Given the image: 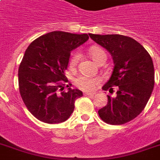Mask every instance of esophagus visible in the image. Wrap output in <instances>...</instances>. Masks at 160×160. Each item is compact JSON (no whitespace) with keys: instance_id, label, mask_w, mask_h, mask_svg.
<instances>
[{"instance_id":"esophagus-1","label":"esophagus","mask_w":160,"mask_h":160,"mask_svg":"<svg viewBox=\"0 0 160 160\" xmlns=\"http://www.w3.org/2000/svg\"><path fill=\"white\" fill-rule=\"evenodd\" d=\"M84 95H85V96H94V95H95V93L85 92L84 93Z\"/></svg>"}]
</instances>
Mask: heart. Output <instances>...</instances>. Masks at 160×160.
Masks as SVG:
<instances>
[{
  "instance_id": "b5f03b06",
  "label": "heart",
  "mask_w": 160,
  "mask_h": 160,
  "mask_svg": "<svg viewBox=\"0 0 160 160\" xmlns=\"http://www.w3.org/2000/svg\"><path fill=\"white\" fill-rule=\"evenodd\" d=\"M90 53L91 57L95 62H97L100 58L105 57L106 58V54L102 49L98 48V47H92L90 50ZM80 54L79 52H76L72 55V57L70 60V67H75L77 65L78 61L80 60ZM75 85L77 86L79 89L84 90V91H90L95 89V87L99 85L100 80L96 77H91L88 75H80L75 78Z\"/></svg>"
}]
</instances>
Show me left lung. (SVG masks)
<instances>
[{
  "label": "left lung",
  "mask_w": 160,
  "mask_h": 160,
  "mask_svg": "<svg viewBox=\"0 0 160 160\" xmlns=\"http://www.w3.org/2000/svg\"><path fill=\"white\" fill-rule=\"evenodd\" d=\"M90 38L112 55L114 66L103 90L112 93L108 103L98 114L109 124H123L136 118L146 106L154 86L153 60L144 46L129 36L122 35H95Z\"/></svg>",
  "instance_id": "1"
}]
</instances>
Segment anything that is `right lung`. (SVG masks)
<instances>
[{
	"mask_svg": "<svg viewBox=\"0 0 160 160\" xmlns=\"http://www.w3.org/2000/svg\"><path fill=\"white\" fill-rule=\"evenodd\" d=\"M88 39L87 34L52 31L36 39L26 49L19 66V90L26 108L37 119L58 124L70 118L75 100L83 94L70 87L63 91L68 81L65 70L70 51Z\"/></svg>",
	"mask_w": 160,
	"mask_h": 160,
	"instance_id": "add662e5",
	"label": "right lung"
}]
</instances>
